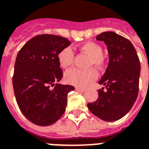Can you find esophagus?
Masks as SVG:
<instances>
[{
  "mask_svg": "<svg viewBox=\"0 0 149 149\" xmlns=\"http://www.w3.org/2000/svg\"><path fill=\"white\" fill-rule=\"evenodd\" d=\"M75 90L76 91H78V92H85V88H79V87H76L75 88Z\"/></svg>",
  "mask_w": 149,
  "mask_h": 149,
  "instance_id": "34e87169",
  "label": "esophagus"
}]
</instances>
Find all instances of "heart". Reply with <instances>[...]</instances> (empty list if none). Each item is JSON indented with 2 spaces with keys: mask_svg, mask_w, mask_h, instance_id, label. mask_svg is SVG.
Returning <instances> with one entry per match:
<instances>
[{
  "mask_svg": "<svg viewBox=\"0 0 149 149\" xmlns=\"http://www.w3.org/2000/svg\"><path fill=\"white\" fill-rule=\"evenodd\" d=\"M80 49L91 56L90 66L94 65L97 68H101L103 66L104 61L102 56V48L100 45L94 42H86L81 46ZM57 59L61 68H68L73 64V50L71 47H66L61 49L57 55ZM97 72L93 68L88 70L73 68L65 73L64 80L70 85L85 88L92 84L97 78Z\"/></svg>",
  "mask_w": 149,
  "mask_h": 149,
  "instance_id": "heart-1",
  "label": "heart"
}]
</instances>
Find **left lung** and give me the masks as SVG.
I'll return each mask as SVG.
<instances>
[{
    "mask_svg": "<svg viewBox=\"0 0 149 149\" xmlns=\"http://www.w3.org/2000/svg\"><path fill=\"white\" fill-rule=\"evenodd\" d=\"M103 41L109 53V64L99 84L95 102L88 103L95 116L105 121L122 118L133 107L138 94L141 65L135 48L131 41L113 32H104L96 36Z\"/></svg>",
    "mask_w": 149,
    "mask_h": 149,
    "instance_id": "obj_1",
    "label": "left lung"
}]
</instances>
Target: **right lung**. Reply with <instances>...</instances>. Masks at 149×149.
<instances>
[{"label":"right lung","mask_w":149,"mask_h":149,"mask_svg":"<svg viewBox=\"0 0 149 149\" xmlns=\"http://www.w3.org/2000/svg\"><path fill=\"white\" fill-rule=\"evenodd\" d=\"M70 44L60 36L39 35L17 55L12 78L16 101L24 116L36 125L49 126L57 121L65 112L68 94L74 89L72 85H54L63 77L57 55Z\"/></svg>","instance_id":"obj_1"}]
</instances>
